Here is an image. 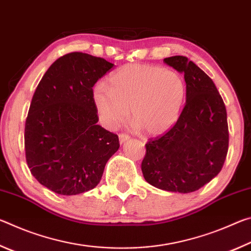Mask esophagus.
Segmentation results:
<instances>
[{
    "mask_svg": "<svg viewBox=\"0 0 251 251\" xmlns=\"http://www.w3.org/2000/svg\"><path fill=\"white\" fill-rule=\"evenodd\" d=\"M118 137H120V143L121 144H124L125 142H127L130 138L129 135H127V134H120V135H118Z\"/></svg>",
    "mask_w": 251,
    "mask_h": 251,
    "instance_id": "1",
    "label": "esophagus"
}]
</instances>
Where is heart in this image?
<instances>
[{"label": "heart", "mask_w": 251, "mask_h": 251, "mask_svg": "<svg viewBox=\"0 0 251 251\" xmlns=\"http://www.w3.org/2000/svg\"><path fill=\"white\" fill-rule=\"evenodd\" d=\"M110 88L97 84L93 100L101 122L115 128L128 110L136 125L150 135L163 134L175 125L186 97L179 74L150 64H127L109 78Z\"/></svg>", "instance_id": "heart-1"}]
</instances>
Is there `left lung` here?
Instances as JSON below:
<instances>
[{"label":"left lung","mask_w":251,"mask_h":251,"mask_svg":"<svg viewBox=\"0 0 251 251\" xmlns=\"http://www.w3.org/2000/svg\"><path fill=\"white\" fill-rule=\"evenodd\" d=\"M164 62L184 73L186 104L176 124L146 144L142 172L156 188L193 193L224 166L229 144L226 106L212 79L194 62L180 55Z\"/></svg>","instance_id":"8db88e82"}]
</instances>
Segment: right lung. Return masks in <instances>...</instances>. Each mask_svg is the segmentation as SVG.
Instances as JSON below:
<instances>
[{
  "mask_svg": "<svg viewBox=\"0 0 251 251\" xmlns=\"http://www.w3.org/2000/svg\"><path fill=\"white\" fill-rule=\"evenodd\" d=\"M114 64L73 52L56 59L37 85L25 122L27 166L41 185L78 195L99 185L120 148L116 134L97 125L93 86Z\"/></svg>",
  "mask_w": 251,
  "mask_h": 251,
  "instance_id": "obj_1",
  "label": "right lung"
}]
</instances>
